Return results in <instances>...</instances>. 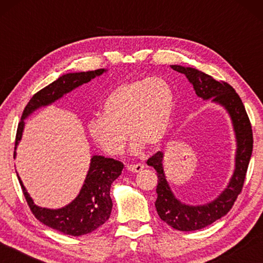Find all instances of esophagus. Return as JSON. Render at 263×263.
I'll list each match as a JSON object with an SVG mask.
<instances>
[{
	"mask_svg": "<svg viewBox=\"0 0 263 263\" xmlns=\"http://www.w3.org/2000/svg\"><path fill=\"white\" fill-rule=\"evenodd\" d=\"M144 164L142 163H136V164H127V171L133 172V173H139L140 171L144 169Z\"/></svg>",
	"mask_w": 263,
	"mask_h": 263,
	"instance_id": "esophagus-1",
	"label": "esophagus"
}]
</instances>
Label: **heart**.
Here are the masks:
<instances>
[{"label":"heart","mask_w":263,"mask_h":263,"mask_svg":"<svg viewBox=\"0 0 263 263\" xmlns=\"http://www.w3.org/2000/svg\"><path fill=\"white\" fill-rule=\"evenodd\" d=\"M174 106V89L166 79L131 80L105 97L102 116L88 123L89 136L106 154L119 155L128 135L132 151L139 153L145 145L157 146L163 140L171 127Z\"/></svg>","instance_id":"heart-1"}]
</instances>
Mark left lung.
Listing matches in <instances>:
<instances>
[{"mask_svg":"<svg viewBox=\"0 0 263 263\" xmlns=\"http://www.w3.org/2000/svg\"><path fill=\"white\" fill-rule=\"evenodd\" d=\"M171 67L185 75L198 97L203 100L211 99L212 102L225 108L232 121L237 140L235 168L228 186L216 199L204 205H188L175 197L163 173L162 152L159 151L147 160L148 166L153 167L158 173V198L155 208L159 217L175 230L196 231L206 228L224 217L232 209L238 195L241 193L253 151L252 125L241 99L229 83L217 81L196 68L180 65H172Z\"/></svg>","mask_w":263,"mask_h":263,"instance_id":"8db88e82","label":"left lung"}]
</instances>
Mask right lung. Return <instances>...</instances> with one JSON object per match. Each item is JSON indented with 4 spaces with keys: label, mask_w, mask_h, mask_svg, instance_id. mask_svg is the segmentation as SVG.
Segmentation results:
<instances>
[{
    "label": "right lung",
    "mask_w": 263,
    "mask_h": 263,
    "mask_svg": "<svg viewBox=\"0 0 263 263\" xmlns=\"http://www.w3.org/2000/svg\"><path fill=\"white\" fill-rule=\"evenodd\" d=\"M104 72H106V69L101 68L89 70V72L65 74L39 90L37 94H34L26 104L18 127H17L16 146L22 139L25 125L24 119L28 116L42 106L52 104L53 102L61 99L73 89L89 82L91 79L100 77ZM123 167L124 164L118 160L105 158L102 155H94L90 160V167H89L86 180L77 198L68 205L55 209V210L35 205L18 174L17 177H18L28 205L39 221L64 234L79 237V235L92 232L109 219L111 210H112L110 188L112 182L122 174Z\"/></svg>",
    "instance_id": "add662e5"
}]
</instances>
